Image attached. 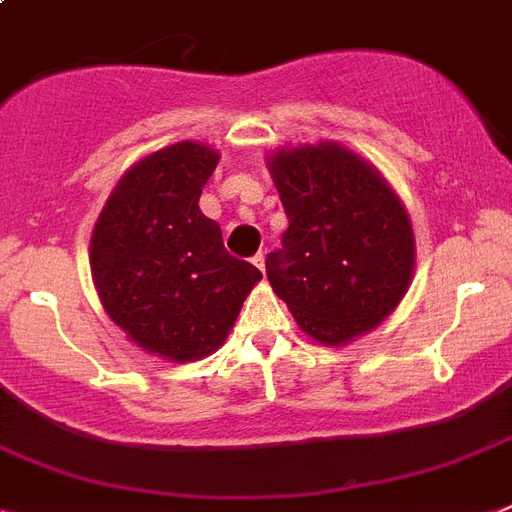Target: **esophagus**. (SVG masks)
<instances>
[{
    "label": "esophagus",
    "mask_w": 512,
    "mask_h": 512,
    "mask_svg": "<svg viewBox=\"0 0 512 512\" xmlns=\"http://www.w3.org/2000/svg\"><path fill=\"white\" fill-rule=\"evenodd\" d=\"M253 264L259 266V272L264 274L266 272V256H264V253H256V256H253Z\"/></svg>",
    "instance_id": "1"
}]
</instances>
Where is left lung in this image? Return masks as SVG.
<instances>
[{
    "mask_svg": "<svg viewBox=\"0 0 512 512\" xmlns=\"http://www.w3.org/2000/svg\"><path fill=\"white\" fill-rule=\"evenodd\" d=\"M269 172L287 230L266 256V277L311 340L348 345L379 327L411 287V217L382 172L337 141L277 149Z\"/></svg>",
    "mask_w": 512,
    "mask_h": 512,
    "instance_id": "left-lung-1",
    "label": "left lung"
}]
</instances>
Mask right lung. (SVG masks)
<instances>
[{"instance_id": "obj_1", "label": "right lung", "mask_w": 512, "mask_h": 512, "mask_svg": "<svg viewBox=\"0 0 512 512\" xmlns=\"http://www.w3.org/2000/svg\"><path fill=\"white\" fill-rule=\"evenodd\" d=\"M219 151L180 141L143 156L120 177L91 232V277L117 327L172 363L225 345L261 280L225 251L222 230L198 209Z\"/></svg>"}]
</instances>
